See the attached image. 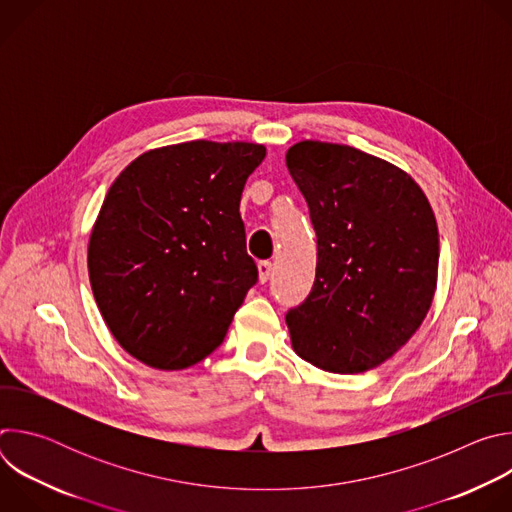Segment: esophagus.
Returning <instances> with one entry per match:
<instances>
[{"label":"esophagus","mask_w":512,"mask_h":512,"mask_svg":"<svg viewBox=\"0 0 512 512\" xmlns=\"http://www.w3.org/2000/svg\"><path fill=\"white\" fill-rule=\"evenodd\" d=\"M257 271H259V283H267V279L271 277V271H273V265L269 261H261L257 265Z\"/></svg>","instance_id":"obj_1"}]
</instances>
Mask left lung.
<instances>
[{"instance_id": "1", "label": "left lung", "mask_w": 512, "mask_h": 512, "mask_svg": "<svg viewBox=\"0 0 512 512\" xmlns=\"http://www.w3.org/2000/svg\"><path fill=\"white\" fill-rule=\"evenodd\" d=\"M285 164L318 237L314 287L285 316L291 346L328 373L371 371L407 344L431 308L435 214L407 172L350 145L298 141Z\"/></svg>"}]
</instances>
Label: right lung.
Returning a JSON list of instances; mask_svg holds the SVG:
<instances>
[{"label":"right lung","instance_id":"add662e5","mask_svg":"<svg viewBox=\"0 0 512 512\" xmlns=\"http://www.w3.org/2000/svg\"><path fill=\"white\" fill-rule=\"evenodd\" d=\"M265 158L249 141H184L135 158L111 184L89 239V279L113 338L182 371L227 336L257 281L241 194Z\"/></svg>","mask_w":512,"mask_h":512}]
</instances>
